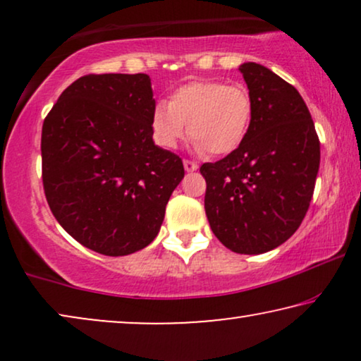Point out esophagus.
<instances>
[{
	"label": "esophagus",
	"instance_id": "34e87169",
	"mask_svg": "<svg viewBox=\"0 0 361 361\" xmlns=\"http://www.w3.org/2000/svg\"><path fill=\"white\" fill-rule=\"evenodd\" d=\"M184 167L187 172H194L199 169V164H197L195 161H190V159H184Z\"/></svg>",
	"mask_w": 361,
	"mask_h": 361
}]
</instances>
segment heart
<instances>
[{
    "label": "heart",
    "instance_id": "heart-1",
    "mask_svg": "<svg viewBox=\"0 0 361 361\" xmlns=\"http://www.w3.org/2000/svg\"><path fill=\"white\" fill-rule=\"evenodd\" d=\"M253 102L238 83L192 80L177 87L167 102H157L151 115V135L157 146L174 149L185 135L199 152L214 156L238 149L248 133Z\"/></svg>",
    "mask_w": 361,
    "mask_h": 361
}]
</instances>
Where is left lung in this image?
Masks as SVG:
<instances>
[{
    "label": "left lung",
    "instance_id": "obj_1",
    "mask_svg": "<svg viewBox=\"0 0 361 361\" xmlns=\"http://www.w3.org/2000/svg\"><path fill=\"white\" fill-rule=\"evenodd\" d=\"M253 115L238 149L205 162V214L214 235L240 255L278 248L302 224L320 164V141L295 88L255 62L240 66Z\"/></svg>",
    "mask_w": 361,
    "mask_h": 361
}]
</instances>
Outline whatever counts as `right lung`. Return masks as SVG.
Masks as SVG:
<instances>
[{"instance_id": "1", "label": "right lung", "mask_w": 361, "mask_h": 361, "mask_svg": "<svg viewBox=\"0 0 361 361\" xmlns=\"http://www.w3.org/2000/svg\"><path fill=\"white\" fill-rule=\"evenodd\" d=\"M146 73H88L59 97L42 125V185L63 230L105 256L140 251L159 233L184 177L151 135Z\"/></svg>"}]
</instances>
